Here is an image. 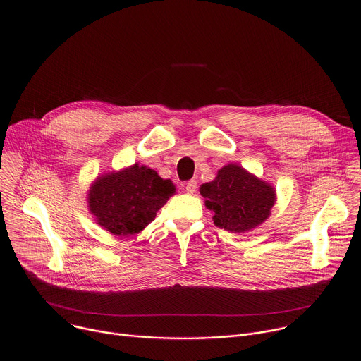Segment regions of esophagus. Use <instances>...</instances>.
Wrapping results in <instances>:
<instances>
[{
  "mask_svg": "<svg viewBox=\"0 0 361 361\" xmlns=\"http://www.w3.org/2000/svg\"><path fill=\"white\" fill-rule=\"evenodd\" d=\"M184 188H185L187 194H194V191L197 190V181H195V180H190V181H187V183H185V185H184Z\"/></svg>",
  "mask_w": 361,
  "mask_h": 361,
  "instance_id": "obj_1",
  "label": "esophagus"
}]
</instances>
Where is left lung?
<instances>
[{"label":"left lung","instance_id":"8db88e82","mask_svg":"<svg viewBox=\"0 0 361 361\" xmlns=\"http://www.w3.org/2000/svg\"><path fill=\"white\" fill-rule=\"evenodd\" d=\"M200 194L214 212V224L235 233L252 231L265 222L276 202V190L271 183L235 163L219 169L212 181L201 185Z\"/></svg>","mask_w":361,"mask_h":361}]
</instances>
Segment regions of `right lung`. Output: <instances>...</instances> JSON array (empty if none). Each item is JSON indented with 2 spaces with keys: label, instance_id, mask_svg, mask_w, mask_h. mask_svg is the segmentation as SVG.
Masks as SVG:
<instances>
[{
  "label": "right lung",
  "instance_id": "1",
  "mask_svg": "<svg viewBox=\"0 0 361 361\" xmlns=\"http://www.w3.org/2000/svg\"><path fill=\"white\" fill-rule=\"evenodd\" d=\"M176 194L171 180L147 166L125 167L97 176L87 191V208L96 224L116 236L142 232Z\"/></svg>",
  "mask_w": 361,
  "mask_h": 361
}]
</instances>
